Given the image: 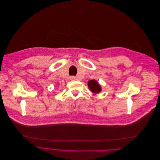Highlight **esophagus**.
<instances>
[{
    "mask_svg": "<svg viewBox=\"0 0 160 160\" xmlns=\"http://www.w3.org/2000/svg\"><path fill=\"white\" fill-rule=\"evenodd\" d=\"M71 80H74V79H75V77L72 76V77L71 78Z\"/></svg>",
    "mask_w": 160,
    "mask_h": 160,
    "instance_id": "34e87169",
    "label": "esophagus"
}]
</instances>
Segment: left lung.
Instances as JSON below:
<instances>
[{
	"label": "left lung",
	"instance_id": "1",
	"mask_svg": "<svg viewBox=\"0 0 160 160\" xmlns=\"http://www.w3.org/2000/svg\"><path fill=\"white\" fill-rule=\"evenodd\" d=\"M88 84L89 89L94 93H98L102 91V88L97 81L90 80L88 82Z\"/></svg>",
	"mask_w": 160,
	"mask_h": 160
}]
</instances>
